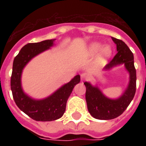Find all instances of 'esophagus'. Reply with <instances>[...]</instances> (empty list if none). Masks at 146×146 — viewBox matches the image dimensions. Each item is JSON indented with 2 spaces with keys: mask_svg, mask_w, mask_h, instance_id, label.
Instances as JSON below:
<instances>
[{
  "mask_svg": "<svg viewBox=\"0 0 146 146\" xmlns=\"http://www.w3.org/2000/svg\"><path fill=\"white\" fill-rule=\"evenodd\" d=\"M90 78V75H89V73H83L81 74V79L82 80H88Z\"/></svg>",
  "mask_w": 146,
  "mask_h": 146,
  "instance_id": "34e87169",
  "label": "esophagus"
}]
</instances>
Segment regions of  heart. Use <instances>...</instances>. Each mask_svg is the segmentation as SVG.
I'll use <instances>...</instances> for the list:
<instances>
[{
    "label": "heart",
    "mask_w": 146,
    "mask_h": 146,
    "mask_svg": "<svg viewBox=\"0 0 146 146\" xmlns=\"http://www.w3.org/2000/svg\"><path fill=\"white\" fill-rule=\"evenodd\" d=\"M89 54L92 55L96 54L99 51L98 58L100 60H104L109 57L112 52L111 47L109 45H105V46L102 47V44L98 42H94L90 44L89 48Z\"/></svg>",
    "instance_id": "obj_1"
}]
</instances>
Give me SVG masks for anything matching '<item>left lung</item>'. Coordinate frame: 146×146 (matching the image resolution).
I'll return each instance as SVG.
<instances>
[{
    "label": "left lung",
    "instance_id": "8db88e82",
    "mask_svg": "<svg viewBox=\"0 0 146 146\" xmlns=\"http://www.w3.org/2000/svg\"><path fill=\"white\" fill-rule=\"evenodd\" d=\"M112 40L117 44V53L104 69L109 70L114 66L124 64L129 73V83L123 96L113 100L105 97L98 87L92 86L89 82H84L86 88V100L89 112L93 117L98 120H111L121 115L136 93V71L134 66L133 54L122 40L113 37Z\"/></svg>",
    "mask_w": 146,
    "mask_h": 146
}]
</instances>
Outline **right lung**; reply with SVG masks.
Here are the masks:
<instances>
[{
	"mask_svg": "<svg viewBox=\"0 0 146 146\" xmlns=\"http://www.w3.org/2000/svg\"><path fill=\"white\" fill-rule=\"evenodd\" d=\"M53 42L54 39H50L26 44L15 57L13 64L10 87L15 103L22 111L36 121H52L61 117L66 110L69 96L74 86L80 82V76H76L70 82L42 100L33 99L24 93L21 87V74L24 66L33 57L50 48Z\"/></svg>",
	"mask_w": 146,
	"mask_h": 146,
	"instance_id": "add662e5",
	"label": "right lung"
}]
</instances>
